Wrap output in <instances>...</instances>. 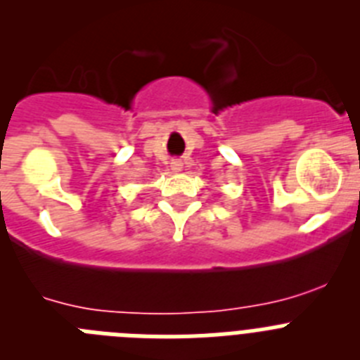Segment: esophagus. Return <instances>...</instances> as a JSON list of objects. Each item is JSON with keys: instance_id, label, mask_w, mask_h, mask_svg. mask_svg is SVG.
Returning <instances> with one entry per match:
<instances>
[{"instance_id": "34e87169", "label": "esophagus", "mask_w": 360, "mask_h": 360, "mask_svg": "<svg viewBox=\"0 0 360 360\" xmlns=\"http://www.w3.org/2000/svg\"><path fill=\"white\" fill-rule=\"evenodd\" d=\"M171 169H173L174 173H178V171L182 169V164H180V162H176V160L171 162Z\"/></svg>"}]
</instances>
